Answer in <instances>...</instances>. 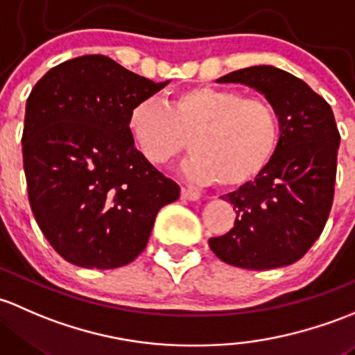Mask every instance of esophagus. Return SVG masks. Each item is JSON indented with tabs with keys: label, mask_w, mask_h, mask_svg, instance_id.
Segmentation results:
<instances>
[{
	"label": "esophagus",
	"mask_w": 355,
	"mask_h": 355,
	"mask_svg": "<svg viewBox=\"0 0 355 355\" xmlns=\"http://www.w3.org/2000/svg\"><path fill=\"white\" fill-rule=\"evenodd\" d=\"M181 198L188 200V202H196V200H200V195H198V193H193V191H189V189L182 188L181 189Z\"/></svg>",
	"instance_id": "34e87169"
}]
</instances>
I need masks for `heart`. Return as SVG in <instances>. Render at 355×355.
Segmentation results:
<instances>
[{"label": "heart", "instance_id": "1", "mask_svg": "<svg viewBox=\"0 0 355 355\" xmlns=\"http://www.w3.org/2000/svg\"><path fill=\"white\" fill-rule=\"evenodd\" d=\"M135 147L164 166L189 145L184 173L200 184L241 188L261 176L280 147V119L266 98L229 87L198 85L178 92L167 105L141 101L128 114Z\"/></svg>", "mask_w": 355, "mask_h": 355}]
</instances>
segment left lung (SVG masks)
Listing matches in <instances>:
<instances>
[{"label":"left lung","mask_w":355,"mask_h":355,"mask_svg":"<svg viewBox=\"0 0 355 355\" xmlns=\"http://www.w3.org/2000/svg\"><path fill=\"white\" fill-rule=\"evenodd\" d=\"M261 94L280 119V147L261 176L227 193L237 217L224 236L208 241L227 265L270 270L295 263L320 237L334 203L340 145L334 111L308 83L259 64L220 76Z\"/></svg>","instance_id":"left-lung-1"}]
</instances>
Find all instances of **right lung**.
<instances>
[{"label":"right lung","instance_id":"1","mask_svg":"<svg viewBox=\"0 0 355 355\" xmlns=\"http://www.w3.org/2000/svg\"><path fill=\"white\" fill-rule=\"evenodd\" d=\"M169 83L102 54L46 73L25 105L28 202L51 246L82 268H119L145 250L160 208L179 186L135 148L131 107Z\"/></svg>","mask_w":355,"mask_h":355}]
</instances>
